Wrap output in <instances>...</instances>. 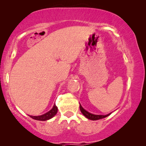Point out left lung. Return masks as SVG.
<instances>
[{
    "instance_id": "1",
    "label": "left lung",
    "mask_w": 146,
    "mask_h": 146,
    "mask_svg": "<svg viewBox=\"0 0 146 146\" xmlns=\"http://www.w3.org/2000/svg\"><path fill=\"white\" fill-rule=\"evenodd\" d=\"M80 109L81 112L82 113V114L84 115V116L86 117V118L91 119V120H98V119L104 118L106 117H108L109 115L111 114V113H108L107 115H96V114H93V113H91L88 112V111L86 110L85 109L83 108V107L80 104Z\"/></svg>"
}]
</instances>
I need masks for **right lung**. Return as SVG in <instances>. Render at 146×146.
Returning <instances> with one entry per match:
<instances>
[{"label":"right lung","mask_w":146,"mask_h":146,"mask_svg":"<svg viewBox=\"0 0 146 146\" xmlns=\"http://www.w3.org/2000/svg\"><path fill=\"white\" fill-rule=\"evenodd\" d=\"M58 111V108L55 104L54 105L52 108L50 110L48 111L44 114H42L41 115H38V116H35V115H30V117H32L33 119H35L36 120H39V121H46L48 119H51L52 117H53L54 115L57 113Z\"/></svg>","instance_id":"1"}]
</instances>
